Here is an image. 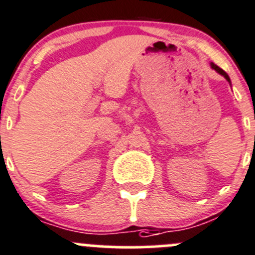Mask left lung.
<instances>
[{"instance_id":"1","label":"left lung","mask_w":255,"mask_h":255,"mask_svg":"<svg viewBox=\"0 0 255 255\" xmlns=\"http://www.w3.org/2000/svg\"><path fill=\"white\" fill-rule=\"evenodd\" d=\"M211 66H212V68H213V70H216V71H217V72H218V73H219V75H222V76H223V77H224V78H226V80H227V81H228V82H229V83H231V78H229V76H228V75H227V73H226V72H224V71H223V70H222V68H219V67H218V66H217V65H214V63H211Z\"/></svg>"}]
</instances>
